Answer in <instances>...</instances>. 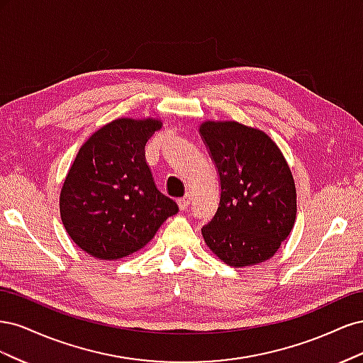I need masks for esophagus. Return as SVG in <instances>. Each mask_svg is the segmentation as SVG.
<instances>
[{
  "mask_svg": "<svg viewBox=\"0 0 363 363\" xmlns=\"http://www.w3.org/2000/svg\"><path fill=\"white\" fill-rule=\"evenodd\" d=\"M177 204H179V207L182 208V211H184V208L191 204V195L186 194L184 196H182V199L177 200Z\"/></svg>",
  "mask_w": 363,
  "mask_h": 363,
  "instance_id": "34e87169",
  "label": "esophagus"
}]
</instances>
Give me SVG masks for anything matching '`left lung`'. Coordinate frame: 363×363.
<instances>
[{
    "label": "left lung",
    "instance_id": "8db88e82",
    "mask_svg": "<svg viewBox=\"0 0 363 363\" xmlns=\"http://www.w3.org/2000/svg\"><path fill=\"white\" fill-rule=\"evenodd\" d=\"M200 135L221 184L216 213L201 228L207 247L235 268L271 259L296 216L295 183L280 148L236 121H206Z\"/></svg>",
    "mask_w": 363,
    "mask_h": 363
}]
</instances>
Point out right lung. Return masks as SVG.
Returning <instances> with one entry per match:
<instances>
[{
	"label": "right lung",
	"instance_id": "right-lung-1",
	"mask_svg": "<svg viewBox=\"0 0 363 363\" xmlns=\"http://www.w3.org/2000/svg\"><path fill=\"white\" fill-rule=\"evenodd\" d=\"M160 119L119 118L79 150L60 191L67 233L87 255L116 260L145 247L179 212L163 195L145 160V145Z\"/></svg>",
	"mask_w": 363,
	"mask_h": 363
}]
</instances>
